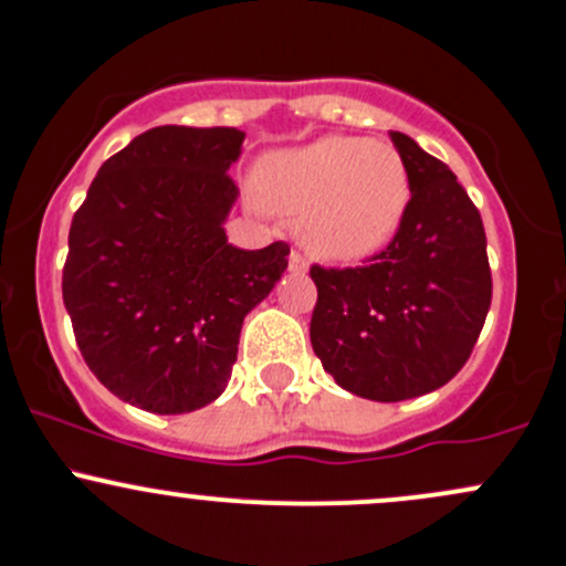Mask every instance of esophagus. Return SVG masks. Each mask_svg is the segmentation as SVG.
Instances as JSON below:
<instances>
[{
    "label": "esophagus",
    "instance_id": "1",
    "mask_svg": "<svg viewBox=\"0 0 566 566\" xmlns=\"http://www.w3.org/2000/svg\"><path fill=\"white\" fill-rule=\"evenodd\" d=\"M287 268H290V273H306V260H303L298 252H290Z\"/></svg>",
    "mask_w": 566,
    "mask_h": 566
}]
</instances>
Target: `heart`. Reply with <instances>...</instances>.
Instances as JSON below:
<instances>
[{
	"label": "heart",
	"instance_id": "1",
	"mask_svg": "<svg viewBox=\"0 0 566 566\" xmlns=\"http://www.w3.org/2000/svg\"><path fill=\"white\" fill-rule=\"evenodd\" d=\"M265 208L298 219L312 258L355 265L390 243L409 203V174L385 140L325 135L301 148L273 151L258 168Z\"/></svg>",
	"mask_w": 566,
	"mask_h": 566
}]
</instances>
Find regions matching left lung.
<instances>
[{
  "mask_svg": "<svg viewBox=\"0 0 566 566\" xmlns=\"http://www.w3.org/2000/svg\"><path fill=\"white\" fill-rule=\"evenodd\" d=\"M409 174L398 233L363 268L312 265L314 355L338 388L371 401H407L463 368L491 308L480 211L453 170L409 135L390 133Z\"/></svg>",
  "mask_w": 566,
  "mask_h": 566,
  "instance_id": "obj_1",
  "label": "left lung"
}]
</instances>
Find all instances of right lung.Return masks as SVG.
Returning a JSON list of instances; mask_svg holds the SVG:
<instances>
[{"label":"right lung","instance_id":"obj_1","mask_svg":"<svg viewBox=\"0 0 566 566\" xmlns=\"http://www.w3.org/2000/svg\"><path fill=\"white\" fill-rule=\"evenodd\" d=\"M235 127H154L103 163L70 224L62 295L75 342L113 396L154 415L228 388L243 317L287 268V243L238 249L224 222Z\"/></svg>","mask_w":566,"mask_h":566}]
</instances>
